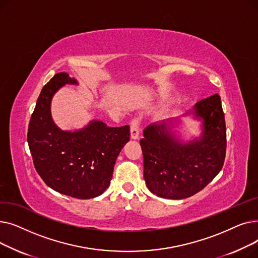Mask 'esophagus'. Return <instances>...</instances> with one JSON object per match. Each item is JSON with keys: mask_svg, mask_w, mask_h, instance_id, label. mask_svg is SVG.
<instances>
[{"mask_svg": "<svg viewBox=\"0 0 258 258\" xmlns=\"http://www.w3.org/2000/svg\"><path fill=\"white\" fill-rule=\"evenodd\" d=\"M139 125H140L139 118H135L132 120V122H131V137L133 139L139 138Z\"/></svg>", "mask_w": 258, "mask_h": 258, "instance_id": "1", "label": "esophagus"}]
</instances>
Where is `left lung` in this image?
<instances>
[{
	"label": "left lung",
	"instance_id": "left-lung-1",
	"mask_svg": "<svg viewBox=\"0 0 258 258\" xmlns=\"http://www.w3.org/2000/svg\"><path fill=\"white\" fill-rule=\"evenodd\" d=\"M194 110L196 117L203 119L200 140L178 141L165 122L146 127L140 140L146 185L161 198L179 200L196 195L224 165L227 140L220 95L200 100Z\"/></svg>",
	"mask_w": 258,
	"mask_h": 258
}]
</instances>
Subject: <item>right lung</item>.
Instances as JSON below:
<instances>
[{"label":"right lung","mask_w":258,"mask_h":258,"mask_svg":"<svg viewBox=\"0 0 258 258\" xmlns=\"http://www.w3.org/2000/svg\"><path fill=\"white\" fill-rule=\"evenodd\" d=\"M77 85L61 72L44 86L31 115L28 141L34 167L53 190L76 199H92L110 186L116 159L130 140V126L110 127L92 121L80 131L64 132L51 118L50 103L59 88Z\"/></svg>","instance_id":"right-lung-1"}]
</instances>
